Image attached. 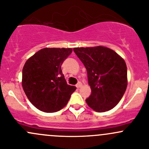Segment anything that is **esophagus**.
Wrapping results in <instances>:
<instances>
[{
  "label": "esophagus",
  "mask_w": 149,
  "mask_h": 149,
  "mask_svg": "<svg viewBox=\"0 0 149 149\" xmlns=\"http://www.w3.org/2000/svg\"><path fill=\"white\" fill-rule=\"evenodd\" d=\"M81 82H79V83H78L77 84H76V88H80V87L81 86Z\"/></svg>",
  "instance_id": "34e87169"
}]
</instances>
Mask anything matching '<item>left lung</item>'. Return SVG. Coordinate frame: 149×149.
<instances>
[{
  "mask_svg": "<svg viewBox=\"0 0 149 149\" xmlns=\"http://www.w3.org/2000/svg\"><path fill=\"white\" fill-rule=\"evenodd\" d=\"M73 51L85 66L91 86L87 104L98 112L115 107L124 95L127 85V66L112 49L102 46L76 47Z\"/></svg>",
  "mask_w": 149,
  "mask_h": 149,
  "instance_id": "8db88e82",
  "label": "left lung"
}]
</instances>
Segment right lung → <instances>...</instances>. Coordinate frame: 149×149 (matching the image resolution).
Here are the masks:
<instances>
[{
    "label": "right lung",
    "mask_w": 149,
    "mask_h": 149,
    "mask_svg": "<svg viewBox=\"0 0 149 149\" xmlns=\"http://www.w3.org/2000/svg\"><path fill=\"white\" fill-rule=\"evenodd\" d=\"M70 48H44L25 63L22 86L35 107L45 112H55L64 107L76 89L68 85L61 70Z\"/></svg>",
    "instance_id": "add662e5"
}]
</instances>
